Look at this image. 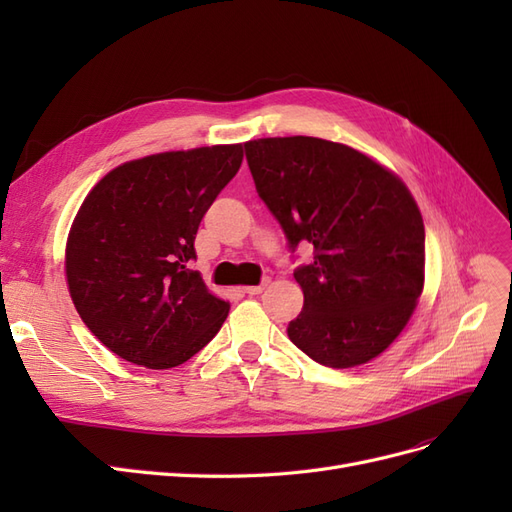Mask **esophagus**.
<instances>
[{
  "label": "esophagus",
  "mask_w": 512,
  "mask_h": 512,
  "mask_svg": "<svg viewBox=\"0 0 512 512\" xmlns=\"http://www.w3.org/2000/svg\"><path fill=\"white\" fill-rule=\"evenodd\" d=\"M247 294H252V297H254V294H260L262 290H265V284H258V286H245L243 288Z\"/></svg>",
  "instance_id": "esophagus-1"
}]
</instances>
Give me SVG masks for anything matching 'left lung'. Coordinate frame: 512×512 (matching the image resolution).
<instances>
[{
  "label": "left lung",
  "instance_id": "left-lung-1",
  "mask_svg": "<svg viewBox=\"0 0 512 512\" xmlns=\"http://www.w3.org/2000/svg\"><path fill=\"white\" fill-rule=\"evenodd\" d=\"M245 158L288 250L314 245V262L294 269L303 312L290 342L335 369L376 359L423 292L425 226L412 194L365 153L324 138H258Z\"/></svg>",
  "mask_w": 512,
  "mask_h": 512
}]
</instances>
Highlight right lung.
Listing matches in <instances>:
<instances>
[{"label":"right lung","mask_w":512,"mask_h":512,"mask_svg":"<svg viewBox=\"0 0 512 512\" xmlns=\"http://www.w3.org/2000/svg\"><path fill=\"white\" fill-rule=\"evenodd\" d=\"M241 160L243 145L156 153L113 168L83 200L66 245L70 297L121 359L177 367L220 331L230 305L190 262L200 220Z\"/></svg>","instance_id":"right-lung-1"}]
</instances>
